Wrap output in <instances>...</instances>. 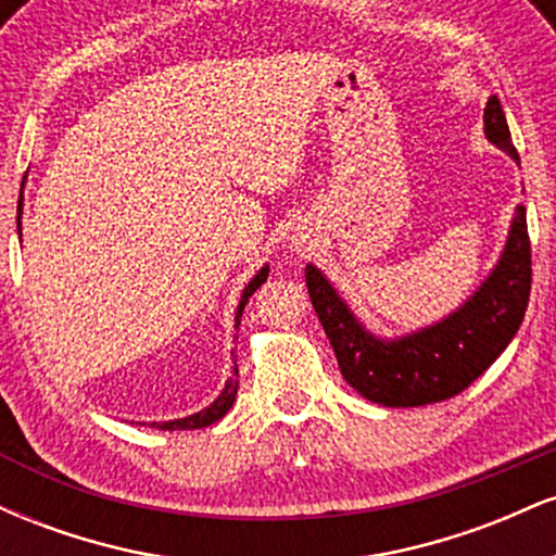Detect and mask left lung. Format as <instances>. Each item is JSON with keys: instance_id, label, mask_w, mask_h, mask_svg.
<instances>
[{"instance_id": "obj_1", "label": "left lung", "mask_w": 556, "mask_h": 556, "mask_svg": "<svg viewBox=\"0 0 556 556\" xmlns=\"http://www.w3.org/2000/svg\"><path fill=\"white\" fill-rule=\"evenodd\" d=\"M483 132L520 164L502 104L491 96ZM311 303L334 348L340 371L355 392L384 407H418L468 389L518 334L531 298V240L526 206L515 208L504 251L481 287L455 314L413 334L384 340L368 331L329 279L305 266Z\"/></svg>"}]
</instances>
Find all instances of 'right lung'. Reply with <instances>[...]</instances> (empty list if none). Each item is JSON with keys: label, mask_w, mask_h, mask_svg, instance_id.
<instances>
[{"label": "right lung", "mask_w": 556, "mask_h": 556, "mask_svg": "<svg viewBox=\"0 0 556 556\" xmlns=\"http://www.w3.org/2000/svg\"><path fill=\"white\" fill-rule=\"evenodd\" d=\"M21 214H23V190H21V203H17V229H21ZM266 277H269V266H264V269H261L256 277L245 285V290H242V295H240L238 311H235V329L240 327L242 308H245L248 298H251L253 292H256L258 287L266 282ZM235 376H238V368H235ZM235 376L232 379H227V384H225V389H222L219 397H216L208 407H203L201 413H193V416H188V418L164 420V424H151V426H154V429H162V431H185V429H203V426L216 424V420L227 416V410L232 407V402H235V394H238V379H235Z\"/></svg>", "instance_id": "1"}]
</instances>
